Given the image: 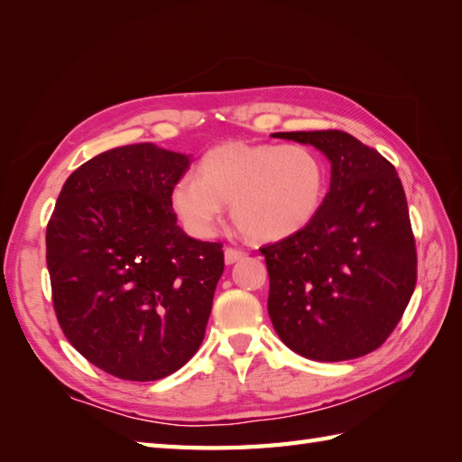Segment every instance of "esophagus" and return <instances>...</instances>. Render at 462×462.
I'll return each instance as SVG.
<instances>
[{
    "label": "esophagus",
    "mask_w": 462,
    "mask_h": 462,
    "mask_svg": "<svg viewBox=\"0 0 462 462\" xmlns=\"http://www.w3.org/2000/svg\"><path fill=\"white\" fill-rule=\"evenodd\" d=\"M245 251H241V249H235V247H227L225 249V263L227 264H233V263H237V261H241V259H245Z\"/></svg>",
    "instance_id": "1"
}]
</instances>
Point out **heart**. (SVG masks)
<instances>
[{"label":"heart","instance_id":"heart-1","mask_svg":"<svg viewBox=\"0 0 462 462\" xmlns=\"http://www.w3.org/2000/svg\"><path fill=\"white\" fill-rule=\"evenodd\" d=\"M324 193V163L309 146L233 140L203 153L199 176H180L170 203L198 239L213 237L231 203L233 221L249 239L281 241L314 219Z\"/></svg>","mask_w":462,"mask_h":462}]
</instances>
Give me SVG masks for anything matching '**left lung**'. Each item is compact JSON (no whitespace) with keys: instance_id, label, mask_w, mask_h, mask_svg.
I'll return each instance as SVG.
<instances>
[{"instance_id":"8db88e82","label":"left lung","mask_w":462,"mask_h":462,"mask_svg":"<svg viewBox=\"0 0 462 462\" xmlns=\"http://www.w3.org/2000/svg\"><path fill=\"white\" fill-rule=\"evenodd\" d=\"M332 163L330 191L299 233L261 247L269 316L292 352L316 362L377 350L417 282V249L393 163L342 130L279 132Z\"/></svg>"}]
</instances>
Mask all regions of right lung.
Masks as SVG:
<instances>
[{"label": "right lung", "mask_w": 462, "mask_h": 462, "mask_svg": "<svg viewBox=\"0 0 462 462\" xmlns=\"http://www.w3.org/2000/svg\"><path fill=\"white\" fill-rule=\"evenodd\" d=\"M189 156L120 146L67 178L47 223V269L60 330L87 360L153 382L203 342L223 245L188 237L170 191Z\"/></svg>", "instance_id": "right-lung-1"}]
</instances>
